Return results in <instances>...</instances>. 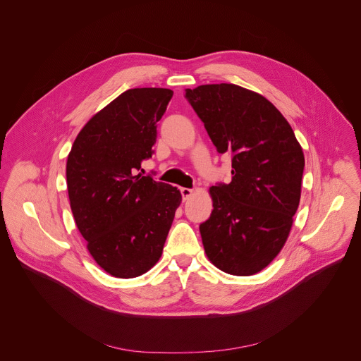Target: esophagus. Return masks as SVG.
Wrapping results in <instances>:
<instances>
[{"mask_svg": "<svg viewBox=\"0 0 361 361\" xmlns=\"http://www.w3.org/2000/svg\"><path fill=\"white\" fill-rule=\"evenodd\" d=\"M180 191H181V195H183V200L185 201V200H188L191 195H192V190L191 188H180Z\"/></svg>", "mask_w": 361, "mask_h": 361, "instance_id": "1", "label": "esophagus"}]
</instances>
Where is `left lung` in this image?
Returning <instances> with one entry per match:
<instances>
[{"instance_id":"obj_1","label":"left lung","mask_w":361,"mask_h":361,"mask_svg":"<svg viewBox=\"0 0 361 361\" xmlns=\"http://www.w3.org/2000/svg\"><path fill=\"white\" fill-rule=\"evenodd\" d=\"M219 152L230 151L231 183L210 188L213 212L200 224L209 260L233 276L266 269L284 247L295 214L304 154L283 114L235 84L185 90Z\"/></svg>"}]
</instances>
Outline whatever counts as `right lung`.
Instances as JSON below:
<instances>
[{"label":"right lung","mask_w":361,"mask_h":361,"mask_svg":"<svg viewBox=\"0 0 361 361\" xmlns=\"http://www.w3.org/2000/svg\"><path fill=\"white\" fill-rule=\"evenodd\" d=\"M173 91L131 88L94 114L67 159V190L78 231L95 263L134 279L160 260L181 202L177 187L134 174L151 157Z\"/></svg>","instance_id":"right-lung-1"}]
</instances>
